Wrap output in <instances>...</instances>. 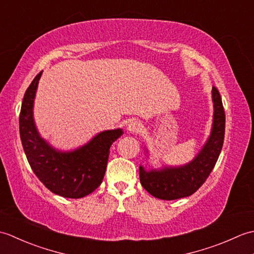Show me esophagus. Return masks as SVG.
<instances>
[{
    "instance_id": "34e87169",
    "label": "esophagus",
    "mask_w": 254,
    "mask_h": 254,
    "mask_svg": "<svg viewBox=\"0 0 254 254\" xmlns=\"http://www.w3.org/2000/svg\"><path fill=\"white\" fill-rule=\"evenodd\" d=\"M142 130V123L138 121H131L127 124V131L131 133H138Z\"/></svg>"
}]
</instances>
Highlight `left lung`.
Here are the masks:
<instances>
[{
  "label": "left lung",
  "instance_id": "1",
  "mask_svg": "<svg viewBox=\"0 0 254 254\" xmlns=\"http://www.w3.org/2000/svg\"><path fill=\"white\" fill-rule=\"evenodd\" d=\"M214 107L212 130L201 150L191 161L182 166H164L146 169L139 166L141 185L149 194L160 199H177L190 196L198 190L212 172L223 148L225 137V111L219 91L213 87ZM148 154V150L146 149ZM148 158V157H147Z\"/></svg>",
  "mask_w": 254,
  "mask_h": 254
}]
</instances>
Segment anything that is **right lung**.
<instances>
[{
    "label": "right lung",
    "instance_id": "add662e5",
    "mask_svg": "<svg viewBox=\"0 0 254 254\" xmlns=\"http://www.w3.org/2000/svg\"><path fill=\"white\" fill-rule=\"evenodd\" d=\"M42 72L24 95L19 115V134L27 160L46 188L58 195L80 198L98 188L104 179L110 146L123 134L122 128L102 131L73 150L53 147L41 137L34 119V104Z\"/></svg>",
    "mask_w": 254,
    "mask_h": 254
}]
</instances>
